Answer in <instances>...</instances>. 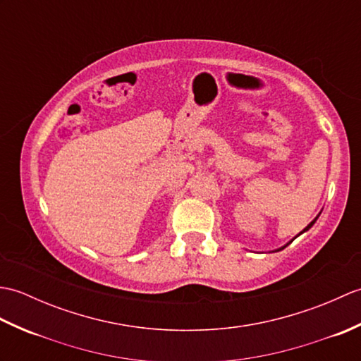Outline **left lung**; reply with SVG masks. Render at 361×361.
I'll return each instance as SVG.
<instances>
[{
    "label": "left lung",
    "mask_w": 361,
    "mask_h": 361,
    "mask_svg": "<svg viewBox=\"0 0 361 361\" xmlns=\"http://www.w3.org/2000/svg\"><path fill=\"white\" fill-rule=\"evenodd\" d=\"M317 219H318V217H317ZM317 219H315V220H313V221H310V224H309L307 226H305V228H304V231H302V233H305V231H307V229H310V228L313 226V224H315V221H317ZM286 247H287V245H286ZM286 247H282V250H283V248H286Z\"/></svg>",
    "instance_id": "8db88e82"
}]
</instances>
